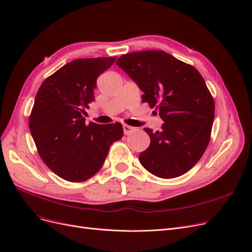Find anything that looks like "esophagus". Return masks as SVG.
<instances>
[{"label":"esophagus","mask_w":252,"mask_h":252,"mask_svg":"<svg viewBox=\"0 0 252 252\" xmlns=\"http://www.w3.org/2000/svg\"><path fill=\"white\" fill-rule=\"evenodd\" d=\"M123 130H124V133L125 134H130V133L134 131V128L131 127V126H129V125L124 124L123 125Z\"/></svg>","instance_id":"esophagus-1"}]
</instances>
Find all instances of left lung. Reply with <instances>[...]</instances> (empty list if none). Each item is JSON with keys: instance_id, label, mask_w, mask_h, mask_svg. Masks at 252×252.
Instances as JSON below:
<instances>
[{"instance_id": "8db88e82", "label": "left lung", "mask_w": 252, "mask_h": 252, "mask_svg": "<svg viewBox=\"0 0 252 252\" xmlns=\"http://www.w3.org/2000/svg\"><path fill=\"white\" fill-rule=\"evenodd\" d=\"M116 63L144 92L142 101L155 107L163 121L160 131L145 128L151 143L139 154L140 163L162 179L184 175L205 153L212 131L215 104L203 76L163 50L126 54Z\"/></svg>"}]
</instances>
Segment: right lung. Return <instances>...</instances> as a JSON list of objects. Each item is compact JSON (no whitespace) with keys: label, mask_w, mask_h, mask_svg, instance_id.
I'll use <instances>...</instances> for the list:
<instances>
[{"label":"right lung","mask_w":252,"mask_h":252,"mask_svg":"<svg viewBox=\"0 0 252 252\" xmlns=\"http://www.w3.org/2000/svg\"><path fill=\"white\" fill-rule=\"evenodd\" d=\"M116 57L78 59L64 65L40 86L29 119L39 156L69 182H84L102 167L109 147L123 136L121 123L86 125L96 79Z\"/></svg>","instance_id":"add662e5"}]
</instances>
